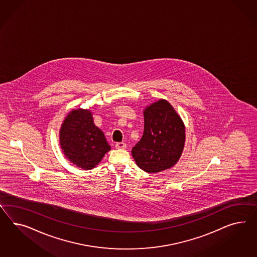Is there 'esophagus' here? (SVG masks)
Listing matches in <instances>:
<instances>
[{
	"label": "esophagus",
	"instance_id": "34e87169",
	"mask_svg": "<svg viewBox=\"0 0 257 257\" xmlns=\"http://www.w3.org/2000/svg\"><path fill=\"white\" fill-rule=\"evenodd\" d=\"M115 148L118 149V150H124V149H126V144L124 142H118L115 145Z\"/></svg>",
	"mask_w": 257,
	"mask_h": 257
}]
</instances>
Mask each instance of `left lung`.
<instances>
[{
	"mask_svg": "<svg viewBox=\"0 0 257 257\" xmlns=\"http://www.w3.org/2000/svg\"><path fill=\"white\" fill-rule=\"evenodd\" d=\"M185 142V128L181 117L166 100L144 111V133L132 149L139 168L155 173L173 167L181 157Z\"/></svg>",
	"mask_w": 257,
	"mask_h": 257,
	"instance_id": "obj_1",
	"label": "left lung"
}]
</instances>
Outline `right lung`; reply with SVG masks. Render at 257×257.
Listing matches in <instances>:
<instances>
[{
	"mask_svg": "<svg viewBox=\"0 0 257 257\" xmlns=\"http://www.w3.org/2000/svg\"><path fill=\"white\" fill-rule=\"evenodd\" d=\"M60 143L65 156L76 167L91 169L110 151L104 133L93 123L90 110L70 112L60 131Z\"/></svg>",
	"mask_w": 257,
	"mask_h": 257,
	"instance_id": "right-lung-1",
	"label": "right lung"
}]
</instances>
